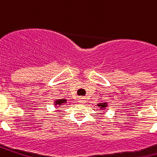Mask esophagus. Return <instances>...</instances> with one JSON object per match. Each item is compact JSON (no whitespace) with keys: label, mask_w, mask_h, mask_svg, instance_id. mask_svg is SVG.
<instances>
[{"label":"esophagus","mask_w":157,"mask_h":157,"mask_svg":"<svg viewBox=\"0 0 157 157\" xmlns=\"http://www.w3.org/2000/svg\"><path fill=\"white\" fill-rule=\"evenodd\" d=\"M79 103H81V104H84L85 102H86V101H85V98H80L78 100Z\"/></svg>","instance_id":"obj_1"}]
</instances>
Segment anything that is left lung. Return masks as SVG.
Listing matches in <instances>:
<instances>
[{
  "mask_svg": "<svg viewBox=\"0 0 157 157\" xmlns=\"http://www.w3.org/2000/svg\"><path fill=\"white\" fill-rule=\"evenodd\" d=\"M97 105H98V107H100V109L101 110L105 111V108L107 107V103H105V102H104V103H98Z\"/></svg>",
  "mask_w": 157,
  "mask_h": 157,
  "instance_id": "left-lung-1",
  "label": "left lung"
}]
</instances>
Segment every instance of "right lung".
Returning <instances> with one entry per match:
<instances>
[{"label":"right lung","instance_id":"obj_1","mask_svg":"<svg viewBox=\"0 0 157 157\" xmlns=\"http://www.w3.org/2000/svg\"><path fill=\"white\" fill-rule=\"evenodd\" d=\"M67 104V100L66 99H58V100H55V103L54 105L55 106H60V105H65Z\"/></svg>","mask_w":157,"mask_h":157}]
</instances>
